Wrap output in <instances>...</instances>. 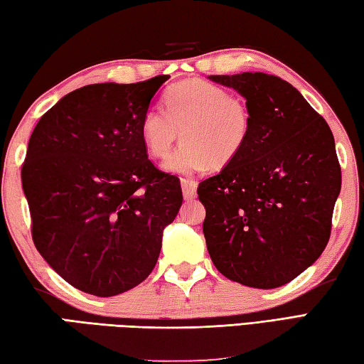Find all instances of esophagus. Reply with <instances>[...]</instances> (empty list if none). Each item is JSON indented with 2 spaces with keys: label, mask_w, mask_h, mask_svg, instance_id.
<instances>
[{
  "label": "esophagus",
  "mask_w": 364,
  "mask_h": 364,
  "mask_svg": "<svg viewBox=\"0 0 364 364\" xmlns=\"http://www.w3.org/2000/svg\"><path fill=\"white\" fill-rule=\"evenodd\" d=\"M197 181L194 180H189V178H181V188H183V196L186 200H191L196 197L197 193Z\"/></svg>",
  "instance_id": "1"
}]
</instances>
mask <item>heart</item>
<instances>
[{
	"label": "heart",
	"mask_w": 364,
	"mask_h": 364,
	"mask_svg": "<svg viewBox=\"0 0 364 364\" xmlns=\"http://www.w3.org/2000/svg\"><path fill=\"white\" fill-rule=\"evenodd\" d=\"M164 111L151 107L141 117L140 135L148 153L164 159L181 136V146L165 162V170L191 175L232 164L248 143L251 114L247 103L220 85L186 81L165 95Z\"/></svg>",
	"instance_id": "1"
}]
</instances>
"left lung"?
Instances as JSON below:
<instances>
[{
    "mask_svg": "<svg viewBox=\"0 0 364 364\" xmlns=\"http://www.w3.org/2000/svg\"><path fill=\"white\" fill-rule=\"evenodd\" d=\"M208 79L239 92L251 114L239 157L197 189L210 257L229 280L279 288L312 266L329 240L341 193L333 132L279 76Z\"/></svg>",
    "mask_w": 364,
    "mask_h": 364,
    "instance_id": "1",
    "label": "left lung"
}]
</instances>
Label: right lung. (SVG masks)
I'll list each match as a JSON object with an SVG mask.
<instances>
[{
    "mask_svg": "<svg viewBox=\"0 0 364 364\" xmlns=\"http://www.w3.org/2000/svg\"><path fill=\"white\" fill-rule=\"evenodd\" d=\"M167 79L84 85L60 98L30 136L22 188L33 242L84 293L109 297L140 285L183 203L180 180L154 167L140 135Z\"/></svg>",
    "mask_w": 364,
    "mask_h": 364,
    "instance_id": "add662e5",
    "label": "right lung"
}]
</instances>
